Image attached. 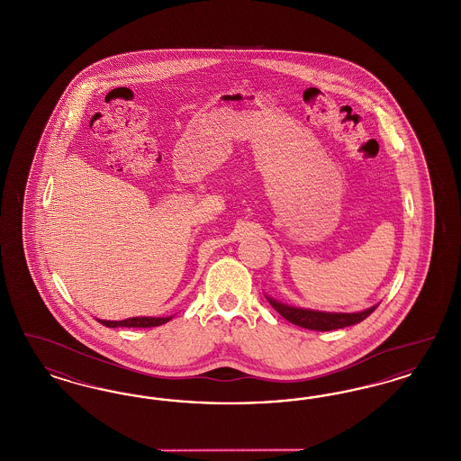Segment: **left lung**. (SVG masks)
<instances>
[{
	"label": "left lung",
	"instance_id": "1",
	"mask_svg": "<svg viewBox=\"0 0 461 461\" xmlns=\"http://www.w3.org/2000/svg\"><path fill=\"white\" fill-rule=\"evenodd\" d=\"M269 304L275 307L290 323L307 330H318V331H330V330L344 329L351 327L365 318H368L376 306L365 309L361 312H325V311H312L303 307H292L282 304L271 297H266Z\"/></svg>",
	"mask_w": 461,
	"mask_h": 461
}]
</instances>
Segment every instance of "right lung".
<instances>
[{"label":"right lung","mask_w":461,"mask_h":461,"mask_svg":"<svg viewBox=\"0 0 461 461\" xmlns=\"http://www.w3.org/2000/svg\"><path fill=\"white\" fill-rule=\"evenodd\" d=\"M169 320H173V316L167 318H149V316H141V318H128V320H121V321H107V320H98L102 325L109 327V329H117V327H128V329H150V327H158L167 323Z\"/></svg>","instance_id":"obj_1"}]
</instances>
